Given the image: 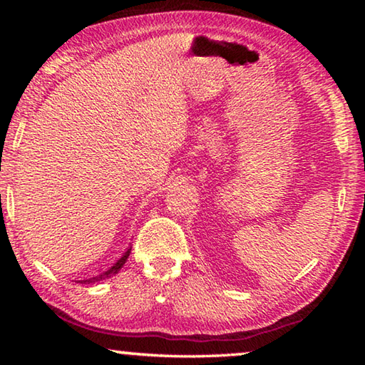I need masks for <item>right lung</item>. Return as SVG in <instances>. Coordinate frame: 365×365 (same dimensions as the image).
Instances as JSON below:
<instances>
[{"mask_svg":"<svg viewBox=\"0 0 365 365\" xmlns=\"http://www.w3.org/2000/svg\"><path fill=\"white\" fill-rule=\"evenodd\" d=\"M130 251H132V245L128 246V248L125 250V252H123V255L119 259H117V261L113 265H110V267H108L104 272H100V274L90 277V279L77 280V283H82V285H91V283H98V282H103V280H106V279H110V277H114L117 272H119L123 267V264L127 262L128 256H130Z\"/></svg>","mask_w":365,"mask_h":365,"instance_id":"add662e5","label":"right lung"}]
</instances>
